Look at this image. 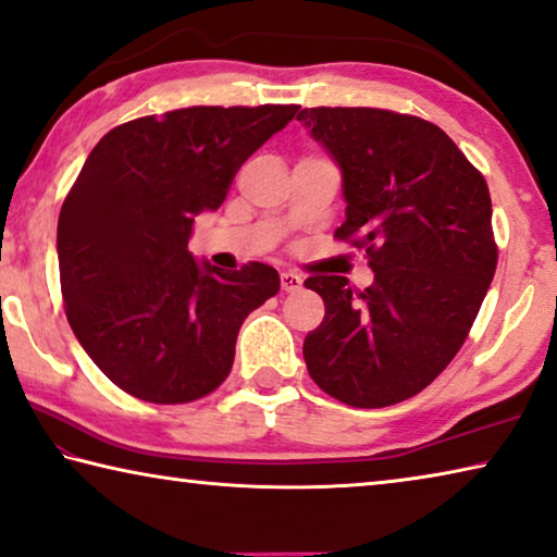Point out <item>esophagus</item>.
Instances as JSON below:
<instances>
[{"instance_id":"1","label":"esophagus","mask_w":557,"mask_h":557,"mask_svg":"<svg viewBox=\"0 0 557 557\" xmlns=\"http://www.w3.org/2000/svg\"><path fill=\"white\" fill-rule=\"evenodd\" d=\"M304 286V278L298 276L294 271H281V288L286 290V294H296V290Z\"/></svg>"}]
</instances>
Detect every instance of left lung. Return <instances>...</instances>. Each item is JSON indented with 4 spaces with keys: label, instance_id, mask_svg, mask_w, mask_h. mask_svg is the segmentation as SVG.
<instances>
[{
    "label": "left lung",
    "instance_id": "left-lung-1",
    "mask_svg": "<svg viewBox=\"0 0 557 557\" xmlns=\"http://www.w3.org/2000/svg\"><path fill=\"white\" fill-rule=\"evenodd\" d=\"M298 121L343 175L345 222L375 284L311 276L325 304L306 335L318 387L350 407L422 392L467 341L496 273L486 180L442 127L380 108H304Z\"/></svg>",
    "mask_w": 557,
    "mask_h": 557
}]
</instances>
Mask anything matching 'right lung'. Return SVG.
<instances>
[{
  "label": "right lung",
  "mask_w": 557,
  "mask_h": 557,
  "mask_svg": "<svg viewBox=\"0 0 557 557\" xmlns=\"http://www.w3.org/2000/svg\"><path fill=\"white\" fill-rule=\"evenodd\" d=\"M298 106H195L123 123L84 162L59 214L66 318L127 395L193 403L226 380L239 327L276 296L278 271L226 273L187 249L195 216L222 207L236 172Z\"/></svg>",
  "instance_id": "obj_1"
}]
</instances>
